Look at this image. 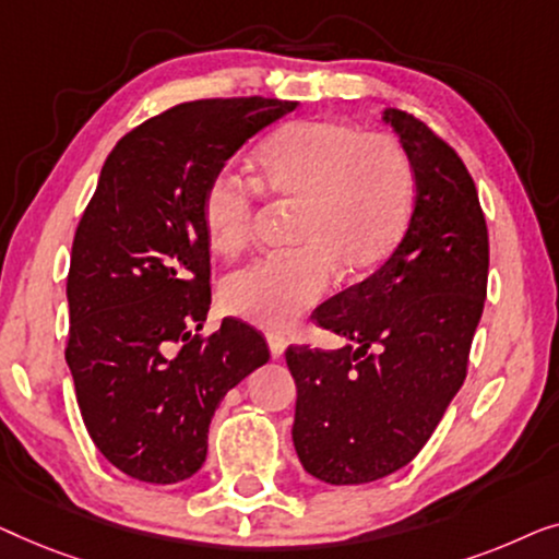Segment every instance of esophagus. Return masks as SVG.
<instances>
[{"mask_svg": "<svg viewBox=\"0 0 559 559\" xmlns=\"http://www.w3.org/2000/svg\"><path fill=\"white\" fill-rule=\"evenodd\" d=\"M269 349H271V357H273V359L283 357V352H286V342H283V336L271 334V336H269Z\"/></svg>", "mask_w": 559, "mask_h": 559, "instance_id": "34e87169", "label": "esophagus"}]
</instances>
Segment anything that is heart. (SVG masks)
I'll use <instances>...</instances> for the list:
<instances>
[{"instance_id": "obj_1", "label": "heart", "mask_w": 559, "mask_h": 559, "mask_svg": "<svg viewBox=\"0 0 559 559\" xmlns=\"http://www.w3.org/2000/svg\"><path fill=\"white\" fill-rule=\"evenodd\" d=\"M253 167L255 185L233 171L210 179L202 230L212 253L233 258L253 240L255 186L296 202V248L230 273L219 288L233 317L288 332L329 294L336 269L367 276L392 255L413 215L415 169L397 136L344 119L283 126L255 148Z\"/></svg>"}]
</instances>
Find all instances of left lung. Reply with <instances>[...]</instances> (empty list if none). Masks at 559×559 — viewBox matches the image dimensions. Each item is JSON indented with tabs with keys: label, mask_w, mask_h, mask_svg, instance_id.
<instances>
[{
	"label": "left lung",
	"mask_w": 559,
	"mask_h": 559,
	"mask_svg": "<svg viewBox=\"0 0 559 559\" xmlns=\"http://www.w3.org/2000/svg\"><path fill=\"white\" fill-rule=\"evenodd\" d=\"M415 169V207L372 276L317 309L342 349L288 347L294 445L334 486L369 484L411 463L466 380L484 311L489 230L461 156L413 114L388 108Z\"/></svg>",
	"instance_id": "obj_1"
}]
</instances>
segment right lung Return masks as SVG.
Masks as SVG:
<instances>
[{
	"instance_id": "add662e5",
	"label": "right lung",
	"mask_w": 559,
	"mask_h": 559,
	"mask_svg": "<svg viewBox=\"0 0 559 559\" xmlns=\"http://www.w3.org/2000/svg\"><path fill=\"white\" fill-rule=\"evenodd\" d=\"M296 108L204 98L144 121L114 146L70 253L66 359L93 443L126 476L198 474L219 400L271 357L263 334L210 311L204 187L250 136Z\"/></svg>"
}]
</instances>
